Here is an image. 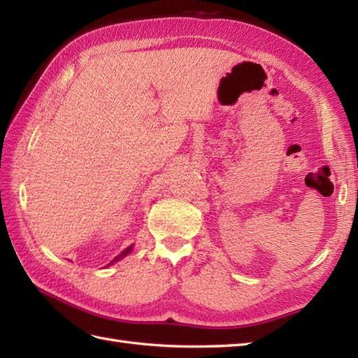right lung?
Listing matches in <instances>:
<instances>
[{
    "mask_svg": "<svg viewBox=\"0 0 358 358\" xmlns=\"http://www.w3.org/2000/svg\"><path fill=\"white\" fill-rule=\"evenodd\" d=\"M132 248H134V245H132V246H129L127 249H124V250H123V252H121V254H120V255H118L117 258H113V260H112L110 263H113V262H117V260H121V258H123V257H126L127 254H131V250H132Z\"/></svg>",
    "mask_w": 358,
    "mask_h": 358,
    "instance_id": "obj_1",
    "label": "right lung"
}]
</instances>
